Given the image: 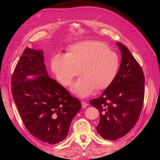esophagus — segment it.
Masks as SVG:
<instances>
[{"label":"esophagus","mask_w":160,"mask_h":160,"mask_svg":"<svg viewBox=\"0 0 160 160\" xmlns=\"http://www.w3.org/2000/svg\"><path fill=\"white\" fill-rule=\"evenodd\" d=\"M81 105H82V108H83V109L87 108V107H88V104L86 102H84V101H82Z\"/></svg>","instance_id":"obj_1"}]
</instances>
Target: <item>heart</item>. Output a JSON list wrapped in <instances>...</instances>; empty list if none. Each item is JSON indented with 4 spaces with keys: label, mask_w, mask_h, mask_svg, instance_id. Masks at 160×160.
Listing matches in <instances>:
<instances>
[{
    "label": "heart",
    "mask_w": 160,
    "mask_h": 160,
    "mask_svg": "<svg viewBox=\"0 0 160 160\" xmlns=\"http://www.w3.org/2000/svg\"><path fill=\"white\" fill-rule=\"evenodd\" d=\"M120 60L115 52L99 41H87L71 46L65 55L52 57L51 68L57 79L69 86L74 77L81 76L72 84L71 91L81 98L91 95L96 89L108 88L118 75Z\"/></svg>",
    "instance_id": "heart-1"
}]
</instances>
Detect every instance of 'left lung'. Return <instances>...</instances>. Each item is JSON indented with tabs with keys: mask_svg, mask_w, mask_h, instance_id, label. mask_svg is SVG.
I'll return each mask as SVG.
<instances>
[{
	"mask_svg": "<svg viewBox=\"0 0 160 160\" xmlns=\"http://www.w3.org/2000/svg\"><path fill=\"white\" fill-rule=\"evenodd\" d=\"M117 45L122 53L118 75L99 98L90 101L99 112L98 133L108 140L122 138L135 126L144 99L142 67L126 47L119 42Z\"/></svg>",
	"mask_w": 160,
	"mask_h": 160,
	"instance_id": "8db88e82",
	"label": "left lung"
}]
</instances>
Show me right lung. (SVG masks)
<instances>
[{"label":"right lung","instance_id":"right-lung-1","mask_svg":"<svg viewBox=\"0 0 160 160\" xmlns=\"http://www.w3.org/2000/svg\"><path fill=\"white\" fill-rule=\"evenodd\" d=\"M28 76L34 77L28 79ZM11 87L14 102L28 132L49 144L63 141L81 104L48 75L42 50L26 48L14 69Z\"/></svg>","mask_w":160,"mask_h":160}]
</instances>
